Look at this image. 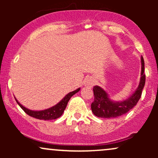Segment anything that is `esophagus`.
<instances>
[{
    "label": "esophagus",
    "instance_id": "esophagus-1",
    "mask_svg": "<svg viewBox=\"0 0 158 158\" xmlns=\"http://www.w3.org/2000/svg\"><path fill=\"white\" fill-rule=\"evenodd\" d=\"M85 85L88 87H93L95 85V81L92 77H88L85 79Z\"/></svg>",
    "mask_w": 158,
    "mask_h": 158
}]
</instances>
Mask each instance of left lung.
<instances>
[{
	"instance_id": "obj_1",
	"label": "left lung",
	"mask_w": 158,
	"mask_h": 158,
	"mask_svg": "<svg viewBox=\"0 0 158 158\" xmlns=\"http://www.w3.org/2000/svg\"><path fill=\"white\" fill-rule=\"evenodd\" d=\"M141 79L138 88L135 94L123 102H113L108 98V94L102 88L94 86L93 88L94 100L91 103V110L94 114L100 118H115L120 117L133 108L142 95V90L146 82L144 73V59L141 57Z\"/></svg>"
}]
</instances>
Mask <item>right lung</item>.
Returning a JSON list of instances; mask_svg holds the SVG:
<instances>
[{"label": "right lung", "instance_id": "obj_1", "mask_svg": "<svg viewBox=\"0 0 158 158\" xmlns=\"http://www.w3.org/2000/svg\"><path fill=\"white\" fill-rule=\"evenodd\" d=\"M79 90H80V88H78V89L76 90L70 92V93L67 94V95L65 96V97L63 98L57 105H56L55 106L44 110H39V111L27 109L25 107H23L22 105L20 104V103L17 101V99H15V100L18 104H19V106L22 108L23 111H24L27 114H28L29 116H30V117H35V118L39 119L50 120V119H56L59 118V117H60L62 115L63 112H64V109L66 108L67 105H68V101L70 100V99L71 98L72 96L74 95L75 94H77V92H79Z\"/></svg>", "mask_w": 158, "mask_h": 158}]
</instances>
